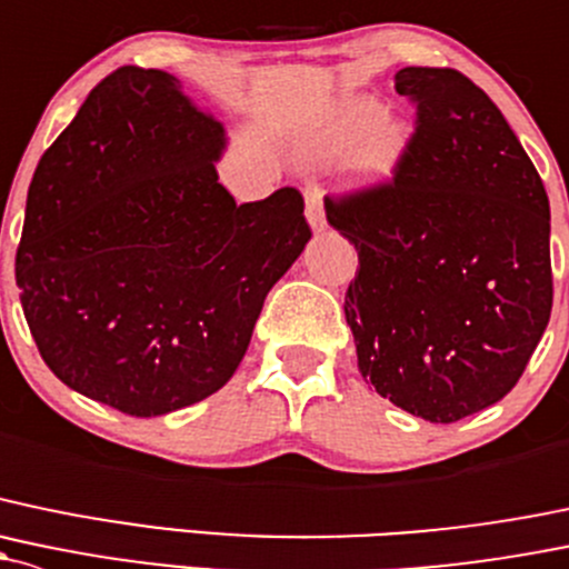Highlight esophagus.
I'll use <instances>...</instances> for the list:
<instances>
[{
	"label": "esophagus",
	"mask_w": 569,
	"mask_h": 569,
	"mask_svg": "<svg viewBox=\"0 0 569 569\" xmlns=\"http://www.w3.org/2000/svg\"><path fill=\"white\" fill-rule=\"evenodd\" d=\"M305 214H308V223L313 226V231H321L327 226L325 188L319 182L305 184Z\"/></svg>",
	"instance_id": "obj_1"
}]
</instances>
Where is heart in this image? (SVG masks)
I'll use <instances>...</instances> for the list:
<instances>
[{
	"label": "heart",
	"instance_id": "1",
	"mask_svg": "<svg viewBox=\"0 0 569 569\" xmlns=\"http://www.w3.org/2000/svg\"><path fill=\"white\" fill-rule=\"evenodd\" d=\"M381 122H385V111H381L379 106H373V103L351 106L349 113H346L343 124H340V130H335L332 139L325 141L321 152H325V154L355 152V149H360L362 143L368 141L369 136L381 127ZM400 147H403L400 130L398 128H382L380 133L373 140H370L368 149H365V158H362L365 169L373 171V174L390 171L395 158L400 154Z\"/></svg>",
	"mask_w": 569,
	"mask_h": 569
}]
</instances>
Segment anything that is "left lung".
Segmentation results:
<instances>
[{"label": "left lung", "mask_w": 569, "mask_h": 569, "mask_svg": "<svg viewBox=\"0 0 569 569\" xmlns=\"http://www.w3.org/2000/svg\"><path fill=\"white\" fill-rule=\"evenodd\" d=\"M417 106L392 177L327 196L357 248L346 321L365 381L409 415L458 422L505 398L553 305L546 184L493 100L452 68H403Z\"/></svg>", "instance_id": "obj_1"}]
</instances>
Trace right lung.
Here are the masks:
<instances>
[{"mask_svg":"<svg viewBox=\"0 0 569 569\" xmlns=\"http://www.w3.org/2000/svg\"><path fill=\"white\" fill-rule=\"evenodd\" d=\"M223 124L136 64L89 92L27 196L16 283L40 357L130 417L218 392L261 305L310 239L297 188L237 204Z\"/></svg>","mask_w":569,"mask_h":569,"instance_id":"obj_1","label":"right lung"}]
</instances>
